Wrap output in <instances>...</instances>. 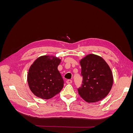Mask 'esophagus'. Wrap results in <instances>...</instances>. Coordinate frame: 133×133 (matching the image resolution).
I'll return each instance as SVG.
<instances>
[{"label":"esophagus","mask_w":133,"mask_h":133,"mask_svg":"<svg viewBox=\"0 0 133 133\" xmlns=\"http://www.w3.org/2000/svg\"><path fill=\"white\" fill-rule=\"evenodd\" d=\"M72 83V80L70 79H68L66 80V83L67 84H71Z\"/></svg>","instance_id":"1"}]
</instances>
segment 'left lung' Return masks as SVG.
<instances>
[{"label":"left lung","mask_w":133,"mask_h":133,"mask_svg":"<svg viewBox=\"0 0 133 133\" xmlns=\"http://www.w3.org/2000/svg\"><path fill=\"white\" fill-rule=\"evenodd\" d=\"M82 85L78 89L80 97L87 103L102 100L110 92L113 76L110 68L99 55L90 54L80 60Z\"/></svg>","instance_id":"left-lung-1"}]
</instances>
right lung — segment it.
I'll return each mask as SVG.
<instances>
[{
	"label": "right lung",
	"instance_id": "right-lung-1",
	"mask_svg": "<svg viewBox=\"0 0 133 133\" xmlns=\"http://www.w3.org/2000/svg\"><path fill=\"white\" fill-rule=\"evenodd\" d=\"M61 59L52 55H43L31 64L27 75L28 85L37 97L49 99L63 89L64 80L58 70Z\"/></svg>",
	"mask_w": 133,
	"mask_h": 133
}]
</instances>
